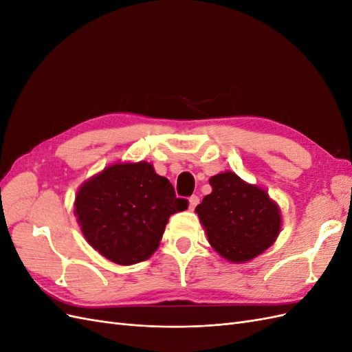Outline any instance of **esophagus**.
Segmentation results:
<instances>
[{"instance_id": "obj_1", "label": "esophagus", "mask_w": 352, "mask_h": 352, "mask_svg": "<svg viewBox=\"0 0 352 352\" xmlns=\"http://www.w3.org/2000/svg\"><path fill=\"white\" fill-rule=\"evenodd\" d=\"M199 202V198L197 195H192L189 198V210H194L197 207V204Z\"/></svg>"}]
</instances>
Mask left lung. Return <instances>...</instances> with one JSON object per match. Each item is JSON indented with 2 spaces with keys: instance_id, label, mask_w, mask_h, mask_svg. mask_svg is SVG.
<instances>
[{
  "instance_id": "8db88e82",
  "label": "left lung",
  "mask_w": 352,
  "mask_h": 352,
  "mask_svg": "<svg viewBox=\"0 0 352 352\" xmlns=\"http://www.w3.org/2000/svg\"><path fill=\"white\" fill-rule=\"evenodd\" d=\"M210 185L211 194L195 212L212 250L230 263H247L270 248L282 229V212L267 190L230 170L211 176Z\"/></svg>"
}]
</instances>
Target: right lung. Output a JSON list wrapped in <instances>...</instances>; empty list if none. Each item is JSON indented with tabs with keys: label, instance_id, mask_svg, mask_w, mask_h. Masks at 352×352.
I'll list each match as a JSON object with an SVG mask.
<instances>
[{
	"label": "right lung",
	"instance_id": "right-lung-1",
	"mask_svg": "<svg viewBox=\"0 0 352 352\" xmlns=\"http://www.w3.org/2000/svg\"><path fill=\"white\" fill-rule=\"evenodd\" d=\"M74 216L85 239L102 257L131 265L157 251L170 216L188 208L168 179L146 162L104 167L79 186Z\"/></svg>",
	"mask_w": 352,
	"mask_h": 352
}]
</instances>
